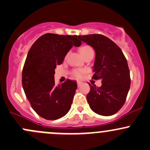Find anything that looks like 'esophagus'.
Masks as SVG:
<instances>
[{
    "instance_id": "esophagus-1",
    "label": "esophagus",
    "mask_w": 150,
    "mask_h": 150,
    "mask_svg": "<svg viewBox=\"0 0 150 150\" xmlns=\"http://www.w3.org/2000/svg\"><path fill=\"white\" fill-rule=\"evenodd\" d=\"M81 84H82V82H81V81H77V85H78V86H81Z\"/></svg>"
}]
</instances>
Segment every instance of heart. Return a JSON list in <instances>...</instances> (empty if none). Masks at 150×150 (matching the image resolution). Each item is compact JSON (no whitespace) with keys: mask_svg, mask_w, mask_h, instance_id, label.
<instances>
[{"mask_svg":"<svg viewBox=\"0 0 150 150\" xmlns=\"http://www.w3.org/2000/svg\"><path fill=\"white\" fill-rule=\"evenodd\" d=\"M79 51L80 53L81 54V55L84 57V55L88 53V52L93 51V50H92V47H89V46L84 45L82 46V47L79 49ZM84 74H85V70H84V69H76V70L73 71V76L77 79L81 78V77L84 76Z\"/></svg>","mask_w":150,"mask_h":150,"instance_id":"heart-1","label":"heart"}]
</instances>
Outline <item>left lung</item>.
I'll return each instance as SVG.
<instances>
[{
	"label": "left lung",
	"instance_id": "1",
	"mask_svg": "<svg viewBox=\"0 0 150 150\" xmlns=\"http://www.w3.org/2000/svg\"><path fill=\"white\" fill-rule=\"evenodd\" d=\"M78 38L95 50L92 78L102 80L100 87L89 84L90 91L86 95L89 107L99 115H113L124 105L130 88L127 61L121 48L104 35H79Z\"/></svg>",
	"mask_w": 150,
	"mask_h": 150
}]
</instances>
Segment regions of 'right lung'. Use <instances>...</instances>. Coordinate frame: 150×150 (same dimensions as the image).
I'll use <instances>...</instances> for the list:
<instances>
[{
    "mask_svg": "<svg viewBox=\"0 0 150 150\" xmlns=\"http://www.w3.org/2000/svg\"><path fill=\"white\" fill-rule=\"evenodd\" d=\"M76 38L45 34L27 54L22 71L23 89L34 110L46 120L62 118L71 109L76 82L67 79L55 85L54 74L56 66L62 64L70 49L81 45Z\"/></svg>",
    "mask_w": 150,
    "mask_h": 150,
    "instance_id": "1",
    "label": "right lung"
}]
</instances>
